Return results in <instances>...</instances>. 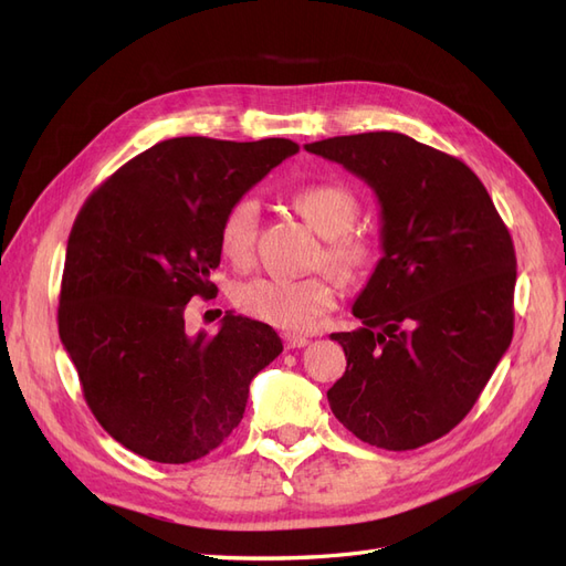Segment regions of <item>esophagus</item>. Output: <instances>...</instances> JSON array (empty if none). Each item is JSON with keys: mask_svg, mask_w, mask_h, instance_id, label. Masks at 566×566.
I'll return each instance as SVG.
<instances>
[{"mask_svg": "<svg viewBox=\"0 0 566 566\" xmlns=\"http://www.w3.org/2000/svg\"><path fill=\"white\" fill-rule=\"evenodd\" d=\"M283 342H285V349H300L310 345V339L304 335H295V333H283Z\"/></svg>", "mask_w": 566, "mask_h": 566, "instance_id": "esophagus-1", "label": "esophagus"}]
</instances>
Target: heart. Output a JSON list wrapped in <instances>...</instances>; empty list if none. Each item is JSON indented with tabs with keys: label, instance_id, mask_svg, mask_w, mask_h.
I'll return each instance as SVG.
<instances>
[{
	"label": "heart",
	"instance_id": "b5f03b06",
	"mask_svg": "<svg viewBox=\"0 0 566 566\" xmlns=\"http://www.w3.org/2000/svg\"><path fill=\"white\" fill-rule=\"evenodd\" d=\"M293 210L321 238L323 264L335 276L352 281L380 260V241L370 233L352 229L358 217V198L347 186L335 181L302 186L290 196ZM260 205L252 196L235 198L219 224V250L235 266H250L254 260ZM233 302L248 316L260 318L283 331H312L325 312L335 306V281L312 279H250L233 287Z\"/></svg>",
	"mask_w": 566,
	"mask_h": 566
}]
</instances>
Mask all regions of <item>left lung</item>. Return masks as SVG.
I'll return each mask as SVG.
<instances>
[{
    "label": "left lung",
    "instance_id": "1",
    "mask_svg": "<svg viewBox=\"0 0 566 566\" xmlns=\"http://www.w3.org/2000/svg\"><path fill=\"white\" fill-rule=\"evenodd\" d=\"M380 202L382 260L356 297L361 328L333 333L347 370L335 418L370 447L410 451L465 418L515 328V245L472 169L397 132L304 146Z\"/></svg>",
    "mask_w": 566,
    "mask_h": 566
}]
</instances>
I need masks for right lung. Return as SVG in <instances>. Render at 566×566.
I'll use <instances>...</instances> for the list:
<instances>
[{
    "label": "right lung",
    "mask_w": 566,
    "mask_h": 566,
    "mask_svg": "<svg viewBox=\"0 0 566 566\" xmlns=\"http://www.w3.org/2000/svg\"><path fill=\"white\" fill-rule=\"evenodd\" d=\"M290 139L179 136L139 153L82 205L65 250L59 335L101 427L136 455L184 465L243 420L250 382L283 352L266 323L227 312L186 335L212 297L229 205L295 156Z\"/></svg>",
    "instance_id": "add662e5"
}]
</instances>
